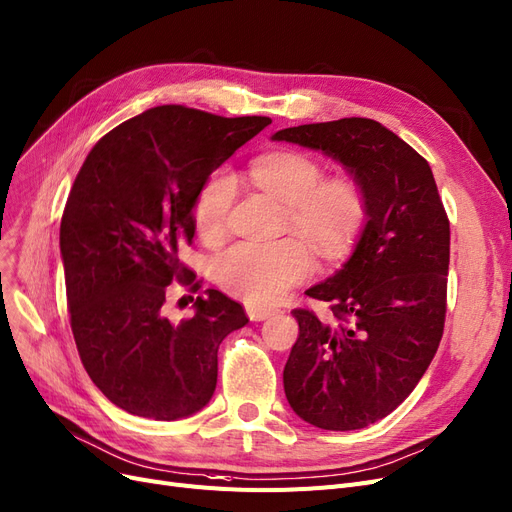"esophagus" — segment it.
Wrapping results in <instances>:
<instances>
[{"label": "esophagus", "mask_w": 512, "mask_h": 512, "mask_svg": "<svg viewBox=\"0 0 512 512\" xmlns=\"http://www.w3.org/2000/svg\"><path fill=\"white\" fill-rule=\"evenodd\" d=\"M246 314H249V318L251 320H266V318H270V316H274L276 314V310H270V308H263V306H255V304H249L246 306Z\"/></svg>", "instance_id": "34e87169"}]
</instances>
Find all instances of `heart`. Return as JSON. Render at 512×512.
Instances as JSON below:
<instances>
[{"instance_id": "heart-1", "label": "heart", "mask_w": 512, "mask_h": 512, "mask_svg": "<svg viewBox=\"0 0 512 512\" xmlns=\"http://www.w3.org/2000/svg\"><path fill=\"white\" fill-rule=\"evenodd\" d=\"M253 181L287 204V225L304 236L325 259L348 251L367 215L365 196L350 179H325L320 164L295 151H276L251 164ZM234 200V179L217 170L200 187L194 217L202 236H219ZM314 272L306 242H236L213 259L219 285L253 304H274Z\"/></svg>"}]
</instances>
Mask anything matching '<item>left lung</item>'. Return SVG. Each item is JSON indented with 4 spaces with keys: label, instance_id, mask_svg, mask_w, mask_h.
<instances>
[{
    "label": "left lung",
    "instance_id": "obj_1",
    "mask_svg": "<svg viewBox=\"0 0 512 512\" xmlns=\"http://www.w3.org/2000/svg\"><path fill=\"white\" fill-rule=\"evenodd\" d=\"M274 141L320 151L361 187L367 223L354 253L306 293L331 320L293 310L299 337L282 373L291 409L323 430L386 418L418 386L443 337L449 219L430 164L369 118L278 130Z\"/></svg>",
    "mask_w": 512,
    "mask_h": 512
}]
</instances>
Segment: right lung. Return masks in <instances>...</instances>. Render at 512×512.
Instances as JSON below:
<instances>
[{"label":"right lung","mask_w":512,"mask_h":512,"mask_svg":"<svg viewBox=\"0 0 512 512\" xmlns=\"http://www.w3.org/2000/svg\"><path fill=\"white\" fill-rule=\"evenodd\" d=\"M268 124L160 105L109 130L86 156L61 219V257L75 346L116 407L173 422L211 401L219 344L249 318L206 289L194 316L175 325L164 316L166 287L200 289L179 261L196 232L200 187Z\"/></svg>","instance_id":"obj_1"}]
</instances>
